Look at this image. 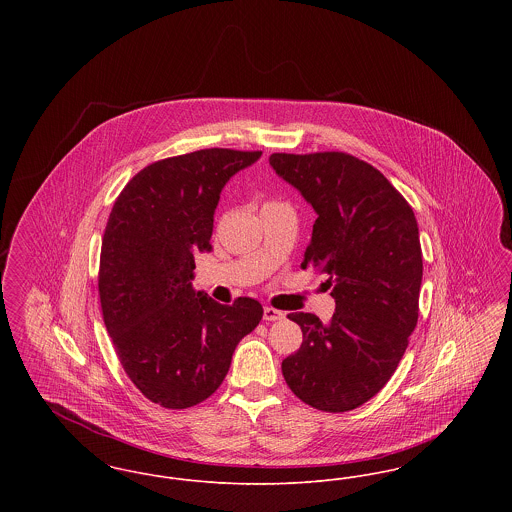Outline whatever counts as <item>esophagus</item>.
I'll return each instance as SVG.
<instances>
[{"mask_svg":"<svg viewBox=\"0 0 512 512\" xmlns=\"http://www.w3.org/2000/svg\"><path fill=\"white\" fill-rule=\"evenodd\" d=\"M286 317L282 311H278V309H274V307H265V311H263V318L268 320V322H274V320H282V318Z\"/></svg>","mask_w":512,"mask_h":512,"instance_id":"esophagus-1","label":"esophagus"}]
</instances>
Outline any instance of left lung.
Listing matches in <instances>:
<instances>
[{
	"label": "left lung",
	"mask_w": 512,
	"mask_h": 512,
	"mask_svg": "<svg viewBox=\"0 0 512 512\" xmlns=\"http://www.w3.org/2000/svg\"><path fill=\"white\" fill-rule=\"evenodd\" d=\"M268 161L317 213L301 267L326 274L336 299L328 322L288 315L303 343L282 361L284 380L318 411H353L388 384L418 320L413 209L382 172L349 153H272Z\"/></svg>",
	"instance_id": "left-lung-1"
}]
</instances>
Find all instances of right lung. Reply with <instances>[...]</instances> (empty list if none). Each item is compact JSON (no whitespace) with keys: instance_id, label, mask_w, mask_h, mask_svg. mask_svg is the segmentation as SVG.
<instances>
[{"instance_id":"1","label":"right lung","mask_w":512,"mask_h":512,"mask_svg":"<svg viewBox=\"0 0 512 512\" xmlns=\"http://www.w3.org/2000/svg\"><path fill=\"white\" fill-rule=\"evenodd\" d=\"M261 155L211 147L155 161L124 186L107 220L103 322L132 384L165 409L213 395L236 345L263 318L251 297L220 305L192 288L194 255L211 251L224 184Z\"/></svg>"}]
</instances>
